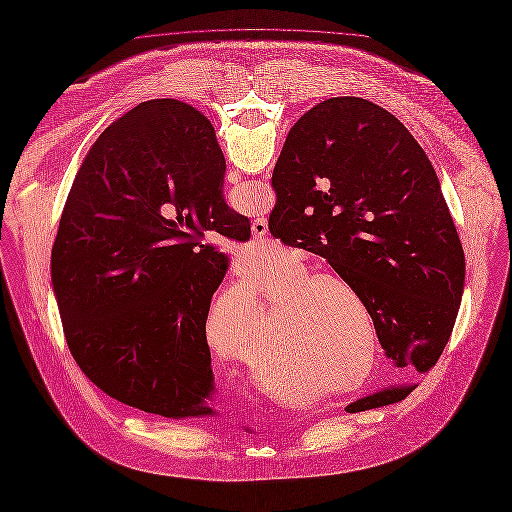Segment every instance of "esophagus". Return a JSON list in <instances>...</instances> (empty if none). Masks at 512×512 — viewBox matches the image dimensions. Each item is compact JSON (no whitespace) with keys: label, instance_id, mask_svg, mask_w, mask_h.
Here are the masks:
<instances>
[{"label":"esophagus","instance_id":"1","mask_svg":"<svg viewBox=\"0 0 512 512\" xmlns=\"http://www.w3.org/2000/svg\"><path fill=\"white\" fill-rule=\"evenodd\" d=\"M241 177L239 173H229V181L231 183H237ZM266 233H268V221L264 217H258L252 225V235H254V241L256 243H262L266 239Z\"/></svg>","mask_w":512,"mask_h":512}]
</instances>
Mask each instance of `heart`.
<instances>
[{
    "mask_svg": "<svg viewBox=\"0 0 512 512\" xmlns=\"http://www.w3.org/2000/svg\"><path fill=\"white\" fill-rule=\"evenodd\" d=\"M302 269V262L291 260L275 275L260 279L248 295L221 291L208 310L204 335L217 350L246 360L260 337V316L268 310V345L277 347L285 339L283 358L291 370L314 374L331 385V393L354 391L372 376L376 337L370 333L372 358L365 367L366 349H349L343 341V295L338 291L354 300L347 281L335 271H314L293 280ZM219 311L228 314L225 321L218 320Z\"/></svg>",
    "mask_w": 512,
    "mask_h": 512,
    "instance_id": "obj_1",
    "label": "heart"
}]
</instances>
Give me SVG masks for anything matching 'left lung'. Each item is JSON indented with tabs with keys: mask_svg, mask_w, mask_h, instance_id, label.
Listing matches in <instances>:
<instances>
[{
	"mask_svg": "<svg viewBox=\"0 0 512 512\" xmlns=\"http://www.w3.org/2000/svg\"><path fill=\"white\" fill-rule=\"evenodd\" d=\"M271 183V235L320 254L349 283L397 368H433L457 318L464 252L435 169L403 123L368 100L329 98L293 125Z\"/></svg>",
	"mask_w": 512,
	"mask_h": 512,
	"instance_id": "8db88e82",
	"label": "left lung"
}]
</instances>
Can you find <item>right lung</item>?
<instances>
[{
  "instance_id": "right-lung-1",
  "label": "right lung",
  "mask_w": 512,
  "mask_h": 512,
  "mask_svg": "<svg viewBox=\"0 0 512 512\" xmlns=\"http://www.w3.org/2000/svg\"><path fill=\"white\" fill-rule=\"evenodd\" d=\"M223 175L212 123L165 98L111 123L73 181L55 298L79 368L119 403L173 420L216 414L204 322L229 260L206 237L250 239Z\"/></svg>"
}]
</instances>
